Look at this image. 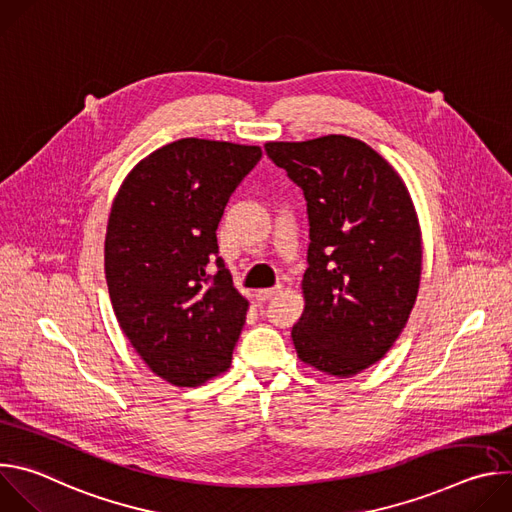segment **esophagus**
<instances>
[{
	"label": "esophagus",
	"instance_id": "1",
	"mask_svg": "<svg viewBox=\"0 0 512 512\" xmlns=\"http://www.w3.org/2000/svg\"><path fill=\"white\" fill-rule=\"evenodd\" d=\"M279 291H281V285H277V287H269V289H259V291H257V300L267 302V300L275 298V296L279 294Z\"/></svg>",
	"mask_w": 512,
	"mask_h": 512
}]
</instances>
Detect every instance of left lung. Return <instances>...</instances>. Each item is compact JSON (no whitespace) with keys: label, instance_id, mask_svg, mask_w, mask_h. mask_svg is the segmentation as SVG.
<instances>
[{"label":"left lung","instance_id":"left-lung-1","mask_svg":"<svg viewBox=\"0 0 512 512\" xmlns=\"http://www.w3.org/2000/svg\"><path fill=\"white\" fill-rule=\"evenodd\" d=\"M269 160L304 192L310 223L306 308L291 328L310 367L352 377L403 332L421 277V233L399 174L346 135L269 141Z\"/></svg>","mask_w":512,"mask_h":512}]
</instances>
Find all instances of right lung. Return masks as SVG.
Segmentation results:
<instances>
[{"mask_svg":"<svg viewBox=\"0 0 512 512\" xmlns=\"http://www.w3.org/2000/svg\"><path fill=\"white\" fill-rule=\"evenodd\" d=\"M257 145L186 137L121 184L105 237V277L123 334L162 379L196 387L231 367L249 302L218 257L216 229Z\"/></svg>","mask_w":512,"mask_h":512,"instance_id":"obj_1","label":"right lung"}]
</instances>
